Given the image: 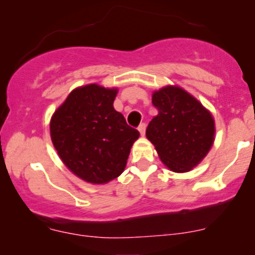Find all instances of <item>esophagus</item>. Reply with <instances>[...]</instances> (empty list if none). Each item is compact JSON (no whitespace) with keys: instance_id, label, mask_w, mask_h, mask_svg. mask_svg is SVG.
Wrapping results in <instances>:
<instances>
[{"instance_id":"34e87169","label":"esophagus","mask_w":255,"mask_h":255,"mask_svg":"<svg viewBox=\"0 0 255 255\" xmlns=\"http://www.w3.org/2000/svg\"><path fill=\"white\" fill-rule=\"evenodd\" d=\"M137 130H139L140 134L144 136L145 135V130H146V125L145 124H140L139 127H137Z\"/></svg>"}]
</instances>
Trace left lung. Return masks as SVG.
<instances>
[{
  "instance_id": "8db88e82",
  "label": "left lung",
  "mask_w": 255,
  "mask_h": 255,
  "mask_svg": "<svg viewBox=\"0 0 255 255\" xmlns=\"http://www.w3.org/2000/svg\"><path fill=\"white\" fill-rule=\"evenodd\" d=\"M158 114L146 129L158 156L169 170L187 172L206 157L215 141V119L197 98L180 86L153 91Z\"/></svg>"
}]
</instances>
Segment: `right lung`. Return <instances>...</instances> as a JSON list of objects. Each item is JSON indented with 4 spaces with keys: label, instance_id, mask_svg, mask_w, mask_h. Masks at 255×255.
Returning a JSON list of instances; mask_svg holds the SVG:
<instances>
[{
    "label": "right lung",
    "instance_id": "1",
    "mask_svg": "<svg viewBox=\"0 0 255 255\" xmlns=\"http://www.w3.org/2000/svg\"><path fill=\"white\" fill-rule=\"evenodd\" d=\"M118 89L89 84L72 91L50 120V136L63 164L79 178L105 184L127 165L139 131L114 109Z\"/></svg>",
    "mask_w": 255,
    "mask_h": 255
}]
</instances>
